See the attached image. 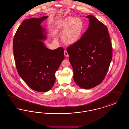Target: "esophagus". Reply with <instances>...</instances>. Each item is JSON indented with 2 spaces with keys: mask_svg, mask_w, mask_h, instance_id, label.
Listing matches in <instances>:
<instances>
[{
  "mask_svg": "<svg viewBox=\"0 0 129 129\" xmlns=\"http://www.w3.org/2000/svg\"><path fill=\"white\" fill-rule=\"evenodd\" d=\"M64 55H65L66 57H68V56H69L68 53L67 51L66 50H65V51H64Z\"/></svg>",
  "mask_w": 129,
  "mask_h": 129,
  "instance_id": "1",
  "label": "esophagus"
}]
</instances>
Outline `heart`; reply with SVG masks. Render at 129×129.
<instances>
[{"label": "heart", "mask_w": 129, "mask_h": 129, "mask_svg": "<svg viewBox=\"0 0 129 129\" xmlns=\"http://www.w3.org/2000/svg\"><path fill=\"white\" fill-rule=\"evenodd\" d=\"M57 30L63 31L62 38L67 44H73L80 39L84 28L83 20L79 17H69L57 21L55 24Z\"/></svg>", "instance_id": "1"}]
</instances>
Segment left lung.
I'll return each mask as SVG.
<instances>
[{
  "label": "left lung",
  "instance_id": "obj_1",
  "mask_svg": "<svg viewBox=\"0 0 129 129\" xmlns=\"http://www.w3.org/2000/svg\"><path fill=\"white\" fill-rule=\"evenodd\" d=\"M87 29L67 49L74 70V79L81 88H91L101 84L112 58V46L106 25L91 15Z\"/></svg>",
  "mask_w": 129,
  "mask_h": 129
}]
</instances>
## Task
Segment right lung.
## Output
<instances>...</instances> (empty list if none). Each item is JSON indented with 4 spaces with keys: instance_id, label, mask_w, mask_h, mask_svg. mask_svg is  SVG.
<instances>
[{
    "instance_id": "right-lung-1",
    "label": "right lung",
    "mask_w": 129,
    "mask_h": 129,
    "mask_svg": "<svg viewBox=\"0 0 129 129\" xmlns=\"http://www.w3.org/2000/svg\"><path fill=\"white\" fill-rule=\"evenodd\" d=\"M48 17L24 21L13 40V51L19 75L29 87L47 92L54 86L55 73L64 59V49L47 48L42 41L47 39L41 23Z\"/></svg>"
}]
</instances>
